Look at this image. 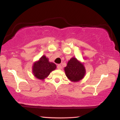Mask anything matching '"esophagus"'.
Segmentation results:
<instances>
[{"label":"esophagus","mask_w":120,"mask_h":120,"mask_svg":"<svg viewBox=\"0 0 120 120\" xmlns=\"http://www.w3.org/2000/svg\"><path fill=\"white\" fill-rule=\"evenodd\" d=\"M57 68L58 69H61V65L60 64H58L57 66Z\"/></svg>","instance_id":"34e87169"}]
</instances>
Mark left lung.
Wrapping results in <instances>:
<instances>
[{
	"label": "left lung",
	"instance_id": "obj_1",
	"mask_svg": "<svg viewBox=\"0 0 120 120\" xmlns=\"http://www.w3.org/2000/svg\"><path fill=\"white\" fill-rule=\"evenodd\" d=\"M64 69L67 78L73 82L81 81L86 74V69L83 63L74 57L69 60L67 67Z\"/></svg>",
	"mask_w": 120,
	"mask_h": 120
}]
</instances>
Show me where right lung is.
<instances>
[{
    "instance_id": "1",
    "label": "right lung",
    "mask_w": 120,
    "mask_h": 120,
    "mask_svg": "<svg viewBox=\"0 0 120 120\" xmlns=\"http://www.w3.org/2000/svg\"><path fill=\"white\" fill-rule=\"evenodd\" d=\"M56 68L55 64L49 62V58L45 55H43L38 61L34 63L32 67V72L35 78L43 81Z\"/></svg>"
}]
</instances>
